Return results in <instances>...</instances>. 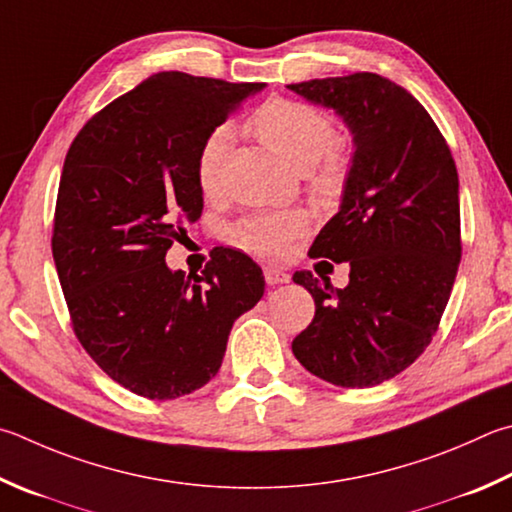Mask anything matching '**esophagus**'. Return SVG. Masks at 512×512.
<instances>
[{
  "label": "esophagus",
  "mask_w": 512,
  "mask_h": 512,
  "mask_svg": "<svg viewBox=\"0 0 512 512\" xmlns=\"http://www.w3.org/2000/svg\"><path fill=\"white\" fill-rule=\"evenodd\" d=\"M264 280H266V284H271V286H275V284H286L288 280H291V275L284 273L282 268L266 266V268H264Z\"/></svg>",
  "instance_id": "obj_1"
}]
</instances>
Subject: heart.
I'll list each match as a JSON object with an SVG mask.
<instances>
[{"label":"heart","instance_id":"b5f03b06","mask_svg":"<svg viewBox=\"0 0 512 512\" xmlns=\"http://www.w3.org/2000/svg\"><path fill=\"white\" fill-rule=\"evenodd\" d=\"M248 132L259 143L266 145L284 163L295 167L297 172L309 176V183L320 197H336L345 185L347 165L345 159L329 150L336 141V127L324 111L315 109L306 102L273 98L264 102L253 116L248 118ZM232 147V132L228 127H217L197 154V174L199 190L212 197L219 190L221 167ZM309 224L304 212L291 210L273 217L246 219L232 230V237L239 246L262 257H280L288 244V239Z\"/></svg>","mask_w":512,"mask_h":512}]
</instances>
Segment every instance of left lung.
<instances>
[{"instance_id": "8db88e82", "label": "left lung", "mask_w": 512, "mask_h": 512, "mask_svg": "<svg viewBox=\"0 0 512 512\" xmlns=\"http://www.w3.org/2000/svg\"><path fill=\"white\" fill-rule=\"evenodd\" d=\"M333 109L353 136L340 210L309 253L349 264V284L297 271L315 300L295 358L338 387H374L430 345L461 262L459 176L450 147L410 91L378 73L286 85Z\"/></svg>"}]
</instances>
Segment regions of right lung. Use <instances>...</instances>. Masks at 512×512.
Returning a JSON list of instances; mask_svg holds the SVG:
<instances>
[{
    "instance_id": "add662e5",
    "label": "right lung",
    "mask_w": 512,
    "mask_h": 512,
    "mask_svg": "<svg viewBox=\"0 0 512 512\" xmlns=\"http://www.w3.org/2000/svg\"><path fill=\"white\" fill-rule=\"evenodd\" d=\"M264 87L154 73L98 111L64 159L51 248L73 331L138 396L172 401L206 385L232 324L262 300V268L239 250L201 275L170 271L165 255L201 217L203 141Z\"/></svg>"
}]
</instances>
